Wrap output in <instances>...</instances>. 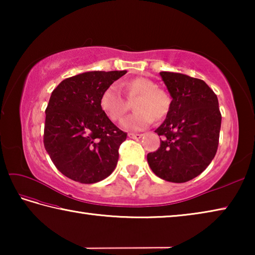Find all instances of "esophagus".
<instances>
[{
	"label": "esophagus",
	"mask_w": 255,
	"mask_h": 255,
	"mask_svg": "<svg viewBox=\"0 0 255 255\" xmlns=\"http://www.w3.org/2000/svg\"><path fill=\"white\" fill-rule=\"evenodd\" d=\"M141 133H128L129 138H132V139H140L141 138Z\"/></svg>",
	"instance_id": "esophagus-1"
}]
</instances>
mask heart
Listing matches in <instances>:
<instances>
[{"label":"heart","mask_w":255,"mask_h":255,"mask_svg":"<svg viewBox=\"0 0 255 255\" xmlns=\"http://www.w3.org/2000/svg\"><path fill=\"white\" fill-rule=\"evenodd\" d=\"M128 101H135L132 108L135 112L123 122V127L128 130H140L153 120H161L169 114L172 99L165 90L157 88L152 80L146 77H135L124 83ZM100 108L112 122H120L126 114L129 105L120 93L118 86L111 84L105 89L100 97Z\"/></svg>","instance_id":"b5f03b06"}]
</instances>
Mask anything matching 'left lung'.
<instances>
[{"instance_id":"obj_1","label":"left lung","mask_w":255,"mask_h":255,"mask_svg":"<svg viewBox=\"0 0 255 255\" xmlns=\"http://www.w3.org/2000/svg\"><path fill=\"white\" fill-rule=\"evenodd\" d=\"M172 97L166 119L155 132L163 137L147 162L158 178L183 183L199 175L218 148L222 115L217 96L204 81L173 72L159 73Z\"/></svg>"}]
</instances>
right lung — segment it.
<instances>
[{
	"label": "right lung",
	"mask_w": 255,
	"mask_h": 255,
	"mask_svg": "<svg viewBox=\"0 0 255 255\" xmlns=\"http://www.w3.org/2000/svg\"><path fill=\"white\" fill-rule=\"evenodd\" d=\"M126 71H93L60 82L46 108L44 145L59 172L96 183L114 172L127 133L103 114L100 97Z\"/></svg>",
	"instance_id": "1"
}]
</instances>
